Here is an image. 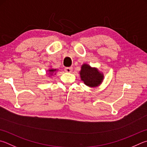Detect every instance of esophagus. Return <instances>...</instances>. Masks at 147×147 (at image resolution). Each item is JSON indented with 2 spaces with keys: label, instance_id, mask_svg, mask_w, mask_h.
I'll list each match as a JSON object with an SVG mask.
<instances>
[{
  "label": "esophagus",
  "instance_id": "34e87169",
  "mask_svg": "<svg viewBox=\"0 0 147 147\" xmlns=\"http://www.w3.org/2000/svg\"><path fill=\"white\" fill-rule=\"evenodd\" d=\"M64 70L67 73H71L72 71H73V67H65Z\"/></svg>",
  "mask_w": 147,
  "mask_h": 147
}]
</instances>
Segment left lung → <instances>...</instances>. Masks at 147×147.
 <instances>
[{"label":"left lung","instance_id":"obj_1","mask_svg":"<svg viewBox=\"0 0 147 147\" xmlns=\"http://www.w3.org/2000/svg\"><path fill=\"white\" fill-rule=\"evenodd\" d=\"M80 76L82 80L84 81L85 84L90 87L98 86L103 79V74L99 73L96 69L92 68L87 64L82 66Z\"/></svg>","mask_w":147,"mask_h":147}]
</instances>
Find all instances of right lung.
I'll use <instances>...</instances> for the list:
<instances>
[{"label":"right lung","instance_id":"1","mask_svg":"<svg viewBox=\"0 0 147 147\" xmlns=\"http://www.w3.org/2000/svg\"><path fill=\"white\" fill-rule=\"evenodd\" d=\"M55 71H56V69H50L49 71L51 72V73H53V72Z\"/></svg>","mask_w":147,"mask_h":147}]
</instances>
